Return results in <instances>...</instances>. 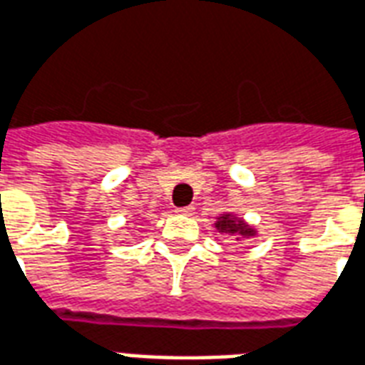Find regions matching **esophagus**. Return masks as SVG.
I'll return each instance as SVG.
<instances>
[{
	"instance_id": "obj_1",
	"label": "esophagus",
	"mask_w": 365,
	"mask_h": 365,
	"mask_svg": "<svg viewBox=\"0 0 365 365\" xmlns=\"http://www.w3.org/2000/svg\"><path fill=\"white\" fill-rule=\"evenodd\" d=\"M193 207H180V209H175V212H180V215H193Z\"/></svg>"
}]
</instances>
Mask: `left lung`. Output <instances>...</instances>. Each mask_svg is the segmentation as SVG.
I'll list each match as a JSON object with an SVG mask.
<instances>
[{
	"instance_id": "8db88e82",
	"label": "left lung",
	"mask_w": 365,
	"mask_h": 365,
	"mask_svg": "<svg viewBox=\"0 0 365 365\" xmlns=\"http://www.w3.org/2000/svg\"><path fill=\"white\" fill-rule=\"evenodd\" d=\"M217 228L220 232H226V234H236V236H253L255 232L251 230L247 224H244L242 220H236V218H232L230 215H224L220 217V220L217 222Z\"/></svg>"
}]
</instances>
